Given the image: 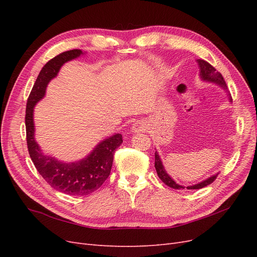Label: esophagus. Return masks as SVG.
Masks as SVG:
<instances>
[{"label": "esophagus", "instance_id": "1", "mask_svg": "<svg viewBox=\"0 0 257 257\" xmlns=\"http://www.w3.org/2000/svg\"><path fill=\"white\" fill-rule=\"evenodd\" d=\"M132 132L133 133H145V132L148 130V126L146 122L142 121V120H137L135 123H133L132 125Z\"/></svg>", "mask_w": 257, "mask_h": 257}]
</instances>
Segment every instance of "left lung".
I'll return each instance as SVG.
<instances>
[{
	"instance_id": "left-lung-1",
	"label": "left lung",
	"mask_w": 257,
	"mask_h": 257,
	"mask_svg": "<svg viewBox=\"0 0 257 257\" xmlns=\"http://www.w3.org/2000/svg\"><path fill=\"white\" fill-rule=\"evenodd\" d=\"M196 62H197L198 67H199L200 79L203 81H206V82H211V83L219 85V87H221L223 90H225V92L227 93L229 102H231V96L227 91V85H226V82H225V80L223 78V76L219 72H216V69L211 64H209L208 62L201 60V59L196 60ZM154 166H155V170H157L158 176H159L161 180L164 182L167 186H169V188L175 189V190H184V189H186V190H198V189H203V188H205V186L211 184L216 179L217 175H219V173H216L212 176H210L209 178L205 179V180H203L201 182H198V183L193 184V185L184 186V185H180L179 183H177L174 180V179L167 174L164 165H163L162 160L160 158L158 151H155Z\"/></svg>"
}]
</instances>
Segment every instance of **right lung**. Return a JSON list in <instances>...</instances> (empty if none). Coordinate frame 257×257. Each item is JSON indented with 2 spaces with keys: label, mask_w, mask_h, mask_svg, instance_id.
<instances>
[{
  "label": "right lung",
  "mask_w": 257,
  "mask_h": 257,
  "mask_svg": "<svg viewBox=\"0 0 257 257\" xmlns=\"http://www.w3.org/2000/svg\"><path fill=\"white\" fill-rule=\"evenodd\" d=\"M83 53L80 49H73L48 61L37 76L26 110L28 149L37 172L51 188L73 196L89 195L102 186L110 175L114 151L123 143L122 135L114 134L98 143L85 158L75 162H63L45 154L35 141V105L44 98L48 83L56 78L63 64L79 58Z\"/></svg>",
  "instance_id": "add662e5"
}]
</instances>
